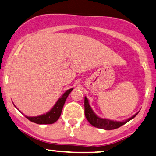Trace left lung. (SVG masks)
Here are the masks:
<instances>
[{
  "instance_id": "obj_1",
  "label": "left lung",
  "mask_w": 156,
  "mask_h": 156,
  "mask_svg": "<svg viewBox=\"0 0 156 156\" xmlns=\"http://www.w3.org/2000/svg\"><path fill=\"white\" fill-rule=\"evenodd\" d=\"M84 107H85V115L86 118L88 120V121L90 123L91 125L96 127L98 128H101V129L104 130H113L118 128L120 126H122L124 124L128 123L129 120H130L133 118L136 117L137 113L136 115L132 116L131 118H128V120H125L123 122H119V121H113V120H111L108 119H103V118H101L98 116H97L94 113V112L93 111V110L91 109V108L89 105L88 100L86 97H85V101H84Z\"/></svg>"
}]
</instances>
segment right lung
<instances>
[{
  "instance_id": "obj_1",
  "label": "right lung",
  "mask_w": 156,
  "mask_h": 156,
  "mask_svg": "<svg viewBox=\"0 0 156 156\" xmlns=\"http://www.w3.org/2000/svg\"><path fill=\"white\" fill-rule=\"evenodd\" d=\"M73 88H70L60 98L57 103H55L53 108H52L47 113L43 114V115L36 116V117H26L31 122L36 123L37 124H52L57 121L60 116H61L62 109L66 102V100L71 92Z\"/></svg>"
}]
</instances>
